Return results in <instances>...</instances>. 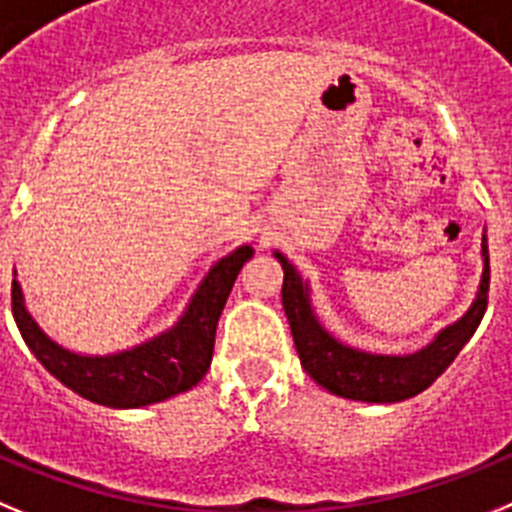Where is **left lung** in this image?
<instances>
[{"label": "left lung", "instance_id": "left-lung-1", "mask_svg": "<svg viewBox=\"0 0 512 512\" xmlns=\"http://www.w3.org/2000/svg\"><path fill=\"white\" fill-rule=\"evenodd\" d=\"M283 265V309H286L291 335L296 342V353L301 366L311 379L327 391L358 402L391 404L402 399L417 397L428 389L443 371L461 353L469 337L477 332L479 322L487 309V291H490V250L487 237H482V283L477 299L471 301L469 311L459 322L438 332L428 348L412 355H373L366 350H355L342 345L340 340L324 330L314 317L309 301V286L301 281L291 262L273 252Z\"/></svg>", "mask_w": 512, "mask_h": 512}]
</instances>
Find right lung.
<instances>
[{"label":"right lung","mask_w":512,"mask_h":512,"mask_svg":"<svg viewBox=\"0 0 512 512\" xmlns=\"http://www.w3.org/2000/svg\"><path fill=\"white\" fill-rule=\"evenodd\" d=\"M250 257V244L221 257L208 270L172 330L113 355H79L53 342L30 317L17 278L12 281V314L25 345L66 389L115 410L146 407L193 389L206 376L213 358L216 324L239 270Z\"/></svg>","instance_id":"obj_1"}]
</instances>
